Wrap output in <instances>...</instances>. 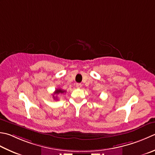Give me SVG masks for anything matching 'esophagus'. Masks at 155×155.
I'll return each mask as SVG.
<instances>
[{
    "label": "esophagus",
    "instance_id": "esophagus-1",
    "mask_svg": "<svg viewBox=\"0 0 155 155\" xmlns=\"http://www.w3.org/2000/svg\"><path fill=\"white\" fill-rule=\"evenodd\" d=\"M76 87H77V88H81L82 87V84L81 83H77V84H76Z\"/></svg>",
    "mask_w": 155,
    "mask_h": 155
}]
</instances>
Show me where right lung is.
<instances>
[{
  "label": "right lung",
  "mask_w": 155,
  "mask_h": 155,
  "mask_svg": "<svg viewBox=\"0 0 155 155\" xmlns=\"http://www.w3.org/2000/svg\"><path fill=\"white\" fill-rule=\"evenodd\" d=\"M66 93V91H64L61 89H56L55 91H54V94L52 95L53 96V98L54 100H58V97L56 96L57 95H58V94H62V93Z\"/></svg>",
  "instance_id": "right-lung-1"
}]
</instances>
